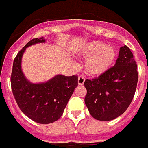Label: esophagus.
Here are the masks:
<instances>
[{
  "label": "esophagus",
  "mask_w": 148,
  "mask_h": 148,
  "mask_svg": "<svg viewBox=\"0 0 148 148\" xmlns=\"http://www.w3.org/2000/svg\"><path fill=\"white\" fill-rule=\"evenodd\" d=\"M84 82H85V79L82 76H79V79H78V84L79 85H82Z\"/></svg>",
  "instance_id": "obj_1"
}]
</instances>
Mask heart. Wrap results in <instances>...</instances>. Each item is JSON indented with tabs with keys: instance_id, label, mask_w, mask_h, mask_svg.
I'll list each match as a JSON object with an SVG mask.
<instances>
[{
	"instance_id": "obj_1",
	"label": "heart",
	"mask_w": 148,
	"mask_h": 148,
	"mask_svg": "<svg viewBox=\"0 0 148 148\" xmlns=\"http://www.w3.org/2000/svg\"><path fill=\"white\" fill-rule=\"evenodd\" d=\"M77 57L86 60L85 69L87 74L99 76L107 73L116 58V51L102 41H93L86 44L77 53Z\"/></svg>"
}]
</instances>
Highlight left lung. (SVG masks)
<instances>
[{"mask_svg":"<svg viewBox=\"0 0 148 148\" xmlns=\"http://www.w3.org/2000/svg\"><path fill=\"white\" fill-rule=\"evenodd\" d=\"M137 64L126 45L119 48L116 64L106 73L84 83L85 103L95 119L110 121L122 115L132 101L137 87Z\"/></svg>","mask_w":148,"mask_h":148,"instance_id":"left-lung-1","label":"left lung"}]
</instances>
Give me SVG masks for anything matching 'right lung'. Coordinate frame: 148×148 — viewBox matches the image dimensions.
<instances>
[{
    "label": "right lung",
    "instance_id": "add662e5",
    "mask_svg": "<svg viewBox=\"0 0 148 148\" xmlns=\"http://www.w3.org/2000/svg\"><path fill=\"white\" fill-rule=\"evenodd\" d=\"M43 37L35 38L23 47L14 59L11 74V88L17 104L29 119L41 124L58 120L75 88L78 77L57 74L44 82L33 83L22 69V59L26 48L36 44L45 43Z\"/></svg>",
    "mask_w": 148,
    "mask_h": 148
}]
</instances>
